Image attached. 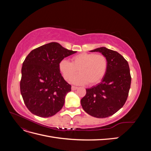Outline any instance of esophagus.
I'll list each match as a JSON object with an SVG mask.
<instances>
[{
    "mask_svg": "<svg viewBox=\"0 0 151 151\" xmlns=\"http://www.w3.org/2000/svg\"><path fill=\"white\" fill-rule=\"evenodd\" d=\"M77 89H78V88H77V87H76V86H72V91H75V90H76Z\"/></svg>",
    "mask_w": 151,
    "mask_h": 151,
    "instance_id": "1",
    "label": "esophagus"
}]
</instances>
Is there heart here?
I'll use <instances>...</instances> for the list:
<instances>
[{
	"instance_id": "obj_1",
	"label": "heart",
	"mask_w": 151,
	"mask_h": 151,
	"mask_svg": "<svg viewBox=\"0 0 151 151\" xmlns=\"http://www.w3.org/2000/svg\"><path fill=\"white\" fill-rule=\"evenodd\" d=\"M72 62L63 59L58 64L59 70L63 78L76 84H88L93 86L101 81L107 72L108 62L103 54L82 53L71 58Z\"/></svg>"
}]
</instances>
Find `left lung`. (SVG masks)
<instances>
[{
  "label": "left lung",
  "mask_w": 151,
  "mask_h": 151,
  "mask_svg": "<svg viewBox=\"0 0 151 151\" xmlns=\"http://www.w3.org/2000/svg\"><path fill=\"white\" fill-rule=\"evenodd\" d=\"M90 52H100L107 58L108 70L101 83L86 89L81 103L91 116L106 118L117 112L127 101L131 84L129 65L122 55L112 50L100 47Z\"/></svg>",
  "instance_id": "8db88e82"
}]
</instances>
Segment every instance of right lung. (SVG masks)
I'll list each match as a JSON object with an SVG mask.
<instances>
[{
    "mask_svg": "<svg viewBox=\"0 0 151 151\" xmlns=\"http://www.w3.org/2000/svg\"><path fill=\"white\" fill-rule=\"evenodd\" d=\"M56 42L34 49L22 63L20 90L24 104L34 115L52 116L62 108L71 86L63 78L58 64L76 53Z\"/></svg>",
    "mask_w": 151,
    "mask_h": 151,
    "instance_id": "1",
    "label": "right lung"
}]
</instances>
